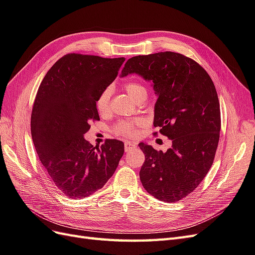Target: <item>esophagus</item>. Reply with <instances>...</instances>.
<instances>
[{
  "instance_id": "34e87169",
  "label": "esophagus",
  "mask_w": 255,
  "mask_h": 255,
  "mask_svg": "<svg viewBox=\"0 0 255 255\" xmlns=\"http://www.w3.org/2000/svg\"><path fill=\"white\" fill-rule=\"evenodd\" d=\"M124 147H125V151L129 152L130 149L135 147V144L133 142H125V144H124Z\"/></svg>"
}]
</instances>
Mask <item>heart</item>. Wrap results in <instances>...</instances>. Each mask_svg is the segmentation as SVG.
I'll return each instance as SVG.
<instances>
[{"label": "heart", "instance_id": "1", "mask_svg": "<svg viewBox=\"0 0 255 255\" xmlns=\"http://www.w3.org/2000/svg\"><path fill=\"white\" fill-rule=\"evenodd\" d=\"M124 88L127 91L132 100L138 101L141 97H146V88L141 83L138 82H128L124 85ZM112 96V88L110 86L104 88L98 96L96 100V108L100 113H107L110 108V99ZM143 125L141 119L125 120L120 121L115 124L113 127L114 133L126 136V138H133L138 133V128Z\"/></svg>", "mask_w": 255, "mask_h": 255}]
</instances>
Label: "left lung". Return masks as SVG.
Listing matches in <instances>:
<instances>
[{
    "instance_id": "left-lung-1",
    "label": "left lung",
    "mask_w": 255,
    "mask_h": 255,
    "mask_svg": "<svg viewBox=\"0 0 255 255\" xmlns=\"http://www.w3.org/2000/svg\"><path fill=\"white\" fill-rule=\"evenodd\" d=\"M130 73L153 83L158 96L154 127L172 140L166 153L140 143L145 155L141 183L155 198L179 201L200 184L213 164L221 130L217 90L199 63L172 51L130 58L122 76Z\"/></svg>"
}]
</instances>
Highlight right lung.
Returning <instances> with one entry per match:
<instances>
[{
	"instance_id": "obj_1",
	"label": "right lung",
	"mask_w": 255,
	"mask_h": 255,
	"mask_svg": "<svg viewBox=\"0 0 255 255\" xmlns=\"http://www.w3.org/2000/svg\"><path fill=\"white\" fill-rule=\"evenodd\" d=\"M124 58L67 54L49 69L35 96L31 134L50 181L69 198L100 190L115 172L124 143L108 139L95 147L84 139L100 121L96 100L119 74Z\"/></svg>"
}]
</instances>
